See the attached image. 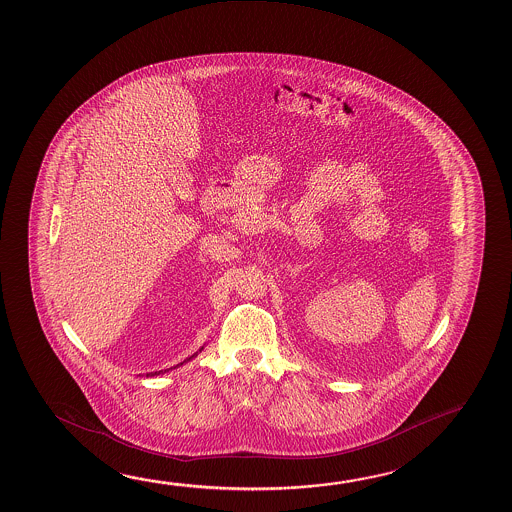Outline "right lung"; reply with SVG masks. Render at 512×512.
Returning <instances> with one entry per match:
<instances>
[{"label":"right lung","instance_id":"1","mask_svg":"<svg viewBox=\"0 0 512 512\" xmlns=\"http://www.w3.org/2000/svg\"><path fill=\"white\" fill-rule=\"evenodd\" d=\"M202 349H204V347H200V349H198L197 353L191 354V356H189V358H186V360H184V362L179 363V365H177V367H181V365H184V363L189 362V360H193V358H195V356H197L198 353H202ZM173 369H175V367H173ZM159 374H163V370H159V372H150V374H147V376H159Z\"/></svg>","mask_w":512,"mask_h":512}]
</instances>
